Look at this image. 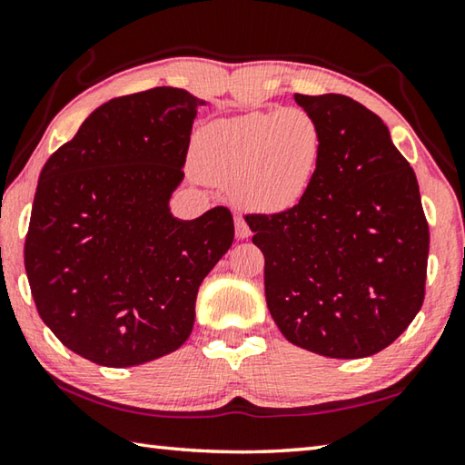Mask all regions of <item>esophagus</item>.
Returning <instances> with one entry per match:
<instances>
[{
	"label": "esophagus",
	"instance_id": "34e87169",
	"mask_svg": "<svg viewBox=\"0 0 465 465\" xmlns=\"http://www.w3.org/2000/svg\"><path fill=\"white\" fill-rule=\"evenodd\" d=\"M235 235H238L240 240H246V238H250V227H248V223H246V222H243V217H242V215L235 217Z\"/></svg>",
	"mask_w": 465,
	"mask_h": 465
}]
</instances>
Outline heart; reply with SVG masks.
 <instances>
[{
    "mask_svg": "<svg viewBox=\"0 0 465 465\" xmlns=\"http://www.w3.org/2000/svg\"><path fill=\"white\" fill-rule=\"evenodd\" d=\"M323 156V130L305 109L254 112L207 124L195 138L203 179L232 184L243 203L276 213L307 195Z\"/></svg>",
    "mask_w": 465,
    "mask_h": 465,
    "instance_id": "heart-1",
    "label": "heart"
}]
</instances>
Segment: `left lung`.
<instances>
[{"instance_id":"obj_1","label":"left lung","mask_w":465,"mask_h":465,"mask_svg":"<svg viewBox=\"0 0 465 465\" xmlns=\"http://www.w3.org/2000/svg\"><path fill=\"white\" fill-rule=\"evenodd\" d=\"M294 101L323 130V156L297 205L250 213L264 292L291 343L337 360L374 356L425 299L429 223L415 171L380 117L351 97Z\"/></svg>"}]
</instances>
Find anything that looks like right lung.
<instances>
[{"mask_svg":"<svg viewBox=\"0 0 465 465\" xmlns=\"http://www.w3.org/2000/svg\"><path fill=\"white\" fill-rule=\"evenodd\" d=\"M201 101L176 87L115 97L42 168L24 243L38 315L71 351L128 368L187 341L199 284L232 248L227 207L179 222Z\"/></svg>","mask_w":465,"mask_h":465,"instance_id":"1","label":"right lung"}]
</instances>
